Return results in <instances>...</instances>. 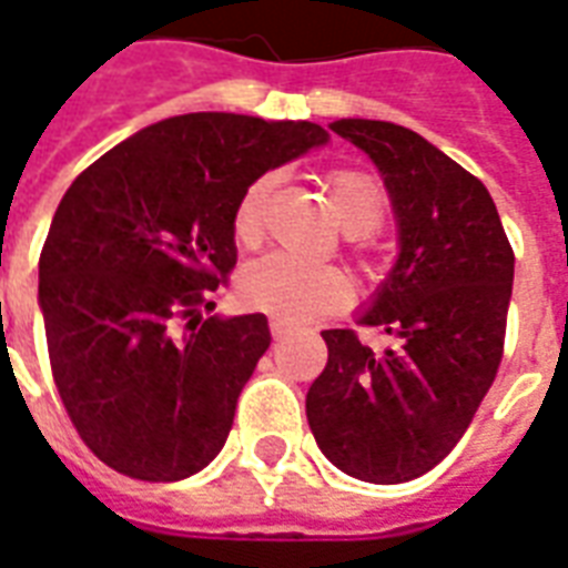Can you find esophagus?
I'll use <instances>...</instances> for the list:
<instances>
[{"label":"esophagus","mask_w":568,"mask_h":568,"mask_svg":"<svg viewBox=\"0 0 568 568\" xmlns=\"http://www.w3.org/2000/svg\"><path fill=\"white\" fill-rule=\"evenodd\" d=\"M285 332H288V322L276 320V316H273V320H271V334H273V337H283Z\"/></svg>","instance_id":"obj_1"}]
</instances>
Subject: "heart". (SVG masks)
I'll return each mask as SVG.
<instances>
[{
  "label": "heart",
  "mask_w": 568,
  "mask_h": 568,
  "mask_svg": "<svg viewBox=\"0 0 568 568\" xmlns=\"http://www.w3.org/2000/svg\"><path fill=\"white\" fill-rule=\"evenodd\" d=\"M276 185V173L258 175L240 194L231 215V231L240 246H258L264 236L267 197ZM328 194L349 234L365 236L377 231L386 215V191L374 175L362 170H334L328 175ZM240 297L248 307L273 313L280 320H313L344 307L349 283L334 264L304 261L288 252H271L248 261L236 280Z\"/></svg>",
  "instance_id": "1"
}]
</instances>
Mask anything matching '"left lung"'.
<instances>
[{
    "label": "left lung",
    "instance_id": "1",
    "mask_svg": "<svg viewBox=\"0 0 568 568\" xmlns=\"http://www.w3.org/2000/svg\"><path fill=\"white\" fill-rule=\"evenodd\" d=\"M328 128L381 166L402 255L358 320L393 344L322 332L328 362L310 386L307 419L341 471L405 484L456 447L496 381L514 248L484 182L419 133L365 118Z\"/></svg>",
    "mask_w": 568,
    "mask_h": 568
}]
</instances>
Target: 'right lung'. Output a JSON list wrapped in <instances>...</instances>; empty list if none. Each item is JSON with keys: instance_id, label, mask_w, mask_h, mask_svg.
<instances>
[{"instance_id": "right-lung-1", "label": "right lung", "mask_w": 568, "mask_h": 568, "mask_svg": "<svg viewBox=\"0 0 568 568\" xmlns=\"http://www.w3.org/2000/svg\"><path fill=\"white\" fill-rule=\"evenodd\" d=\"M328 133L191 112L140 130L69 185L39 258L48 358L81 440L136 480H182L222 450L271 346L264 313L203 316L236 264L248 182Z\"/></svg>"}]
</instances>
